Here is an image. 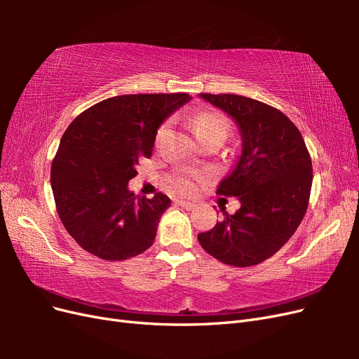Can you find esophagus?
<instances>
[{
    "label": "esophagus",
    "instance_id": "34e87169",
    "mask_svg": "<svg viewBox=\"0 0 359 359\" xmlns=\"http://www.w3.org/2000/svg\"><path fill=\"white\" fill-rule=\"evenodd\" d=\"M178 205H181L184 210H194V206H196V203L189 201H178Z\"/></svg>",
    "mask_w": 359,
    "mask_h": 359
}]
</instances>
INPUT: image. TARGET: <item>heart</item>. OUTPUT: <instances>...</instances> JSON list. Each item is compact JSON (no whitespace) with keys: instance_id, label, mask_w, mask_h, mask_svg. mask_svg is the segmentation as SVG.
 <instances>
[{"instance_id":"obj_1","label":"heart","mask_w":359,"mask_h":359,"mask_svg":"<svg viewBox=\"0 0 359 359\" xmlns=\"http://www.w3.org/2000/svg\"><path fill=\"white\" fill-rule=\"evenodd\" d=\"M168 128V124L163 126L160 128L158 132V136H161L163 133L166 132ZM229 121L227 119L220 115V114H215V112H203V114H199L193 118V130L194 133L196 135H203V133H214V132H219V133H223L227 136V133H229ZM175 187L180 190V191H184V193H189L191 191L193 186L189 178L182 177V178H178L175 181Z\"/></svg>"}]
</instances>
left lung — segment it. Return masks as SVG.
I'll list each match as a JSON object with an SVG mask.
<instances>
[{"label":"left lung","instance_id":"8db88e82","mask_svg":"<svg viewBox=\"0 0 359 359\" xmlns=\"http://www.w3.org/2000/svg\"><path fill=\"white\" fill-rule=\"evenodd\" d=\"M229 115L240 132V156L217 193L238 198L235 214L198 240L220 262H264L295 233L307 211L313 172L306 142L290 119L262 102L235 94H199Z\"/></svg>","mask_w":359,"mask_h":359}]
</instances>
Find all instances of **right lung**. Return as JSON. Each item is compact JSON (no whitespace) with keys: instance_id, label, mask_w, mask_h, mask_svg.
I'll return each mask as SVG.
<instances>
[{"instance_id":"obj_1","label":"right lung","mask_w":359,"mask_h":359,"mask_svg":"<svg viewBox=\"0 0 359 359\" xmlns=\"http://www.w3.org/2000/svg\"><path fill=\"white\" fill-rule=\"evenodd\" d=\"M190 94H127L106 99L74 118L52 161L50 184L60 219L83 250L126 260L154 243L170 199L137 198L128 181L153 154L160 126Z\"/></svg>"}]
</instances>
